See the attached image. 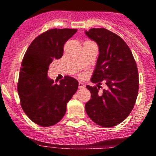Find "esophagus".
<instances>
[{"mask_svg":"<svg viewBox=\"0 0 156 156\" xmlns=\"http://www.w3.org/2000/svg\"><path fill=\"white\" fill-rule=\"evenodd\" d=\"M78 88L84 89L85 88V84H84L83 83H82V82H79V83H78Z\"/></svg>","mask_w":156,"mask_h":156,"instance_id":"obj_1","label":"esophagus"}]
</instances>
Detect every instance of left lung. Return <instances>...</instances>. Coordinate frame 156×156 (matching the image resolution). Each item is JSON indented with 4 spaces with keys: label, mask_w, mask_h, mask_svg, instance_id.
<instances>
[{
    "label": "left lung",
    "mask_w": 156,
    "mask_h": 156,
    "mask_svg": "<svg viewBox=\"0 0 156 156\" xmlns=\"http://www.w3.org/2000/svg\"><path fill=\"white\" fill-rule=\"evenodd\" d=\"M85 34L98 44L99 55L91 81L98 87L87 85L91 98L86 103L87 115L98 125L115 126L131 112L139 90V74L132 52L121 37L105 29L91 28ZM107 89L98 93L100 81Z\"/></svg>",
    "instance_id": "1"
}]
</instances>
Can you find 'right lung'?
Returning <instances> with one entry per match:
<instances>
[{
  "label": "right lung",
  "mask_w": 156,
  "mask_h": 156,
  "mask_svg": "<svg viewBox=\"0 0 156 156\" xmlns=\"http://www.w3.org/2000/svg\"><path fill=\"white\" fill-rule=\"evenodd\" d=\"M76 32L69 28L48 30L31 42L23 57L17 84L21 106L40 126L58 123L78 89V81L74 78L65 76L56 83L48 76L50 64L62 58L64 43Z\"/></svg>",
  "instance_id": "right-lung-1"
}]
</instances>
